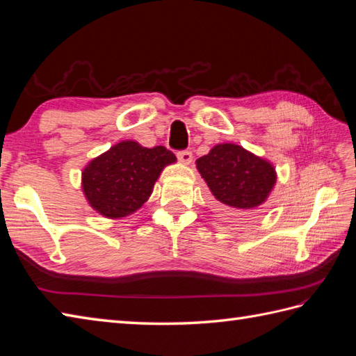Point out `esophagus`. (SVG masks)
<instances>
[{
	"mask_svg": "<svg viewBox=\"0 0 356 356\" xmlns=\"http://www.w3.org/2000/svg\"><path fill=\"white\" fill-rule=\"evenodd\" d=\"M177 157H179V161L182 162V163H185V165H190L193 162V153H191V151H188V149L179 151Z\"/></svg>",
	"mask_w": 356,
	"mask_h": 356,
	"instance_id": "1",
	"label": "esophagus"
}]
</instances>
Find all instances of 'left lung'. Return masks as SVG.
Instances as JSON below:
<instances>
[{
    "instance_id": "1",
    "label": "left lung",
    "mask_w": 356,
    "mask_h": 356,
    "mask_svg": "<svg viewBox=\"0 0 356 356\" xmlns=\"http://www.w3.org/2000/svg\"><path fill=\"white\" fill-rule=\"evenodd\" d=\"M222 208L246 213L263 205L277 184L274 165L236 143H218L195 161Z\"/></svg>"
}]
</instances>
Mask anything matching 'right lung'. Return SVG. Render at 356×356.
I'll return each instance as SVG.
<instances>
[{
    "instance_id": "1",
    "label": "right lung",
    "mask_w": 356,
    "mask_h": 356,
    "mask_svg": "<svg viewBox=\"0 0 356 356\" xmlns=\"http://www.w3.org/2000/svg\"><path fill=\"white\" fill-rule=\"evenodd\" d=\"M176 161L162 145L147 148L136 140H122L86 165L82 193L102 217H127L149 199L165 166Z\"/></svg>"
}]
</instances>
